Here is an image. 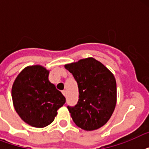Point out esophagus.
<instances>
[{
    "instance_id": "34e87169",
    "label": "esophagus",
    "mask_w": 149,
    "mask_h": 149,
    "mask_svg": "<svg viewBox=\"0 0 149 149\" xmlns=\"http://www.w3.org/2000/svg\"><path fill=\"white\" fill-rule=\"evenodd\" d=\"M62 93H63V94L64 96H65V97H66V94H67V93H66V91H62Z\"/></svg>"
}]
</instances>
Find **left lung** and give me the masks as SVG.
I'll list each match as a JSON object with an SVG mask.
<instances>
[{
    "label": "left lung",
    "mask_w": 149,
    "mask_h": 149,
    "mask_svg": "<svg viewBox=\"0 0 149 149\" xmlns=\"http://www.w3.org/2000/svg\"><path fill=\"white\" fill-rule=\"evenodd\" d=\"M77 81L79 100L67 106L72 120L80 128L93 131L106 124L117 101V86L113 75L93 58L80 59L65 65Z\"/></svg>",
    "instance_id": "obj_1"
}]
</instances>
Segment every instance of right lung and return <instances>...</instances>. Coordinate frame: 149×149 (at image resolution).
<instances>
[{
	"label": "right lung",
	"mask_w": 149,
	"mask_h": 149,
	"mask_svg": "<svg viewBox=\"0 0 149 149\" xmlns=\"http://www.w3.org/2000/svg\"><path fill=\"white\" fill-rule=\"evenodd\" d=\"M49 72L41 65L29 66L15 79L11 90L16 112L24 122L35 127L50 125L65 97L49 81Z\"/></svg>",
	"instance_id": "obj_1"
}]
</instances>
